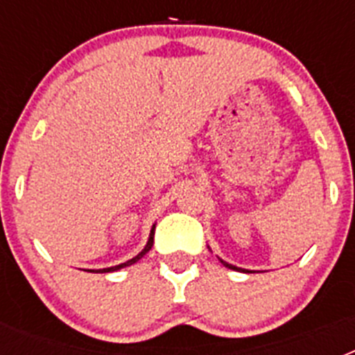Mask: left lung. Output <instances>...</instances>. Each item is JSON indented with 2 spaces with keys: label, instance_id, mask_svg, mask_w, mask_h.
Returning a JSON list of instances; mask_svg holds the SVG:
<instances>
[{
  "label": "left lung",
  "instance_id": "8db88e82",
  "mask_svg": "<svg viewBox=\"0 0 355 355\" xmlns=\"http://www.w3.org/2000/svg\"><path fill=\"white\" fill-rule=\"evenodd\" d=\"M220 261H222V259H220ZM222 263H224V265H225V266H227V268H233V270H241V268H238V266H233V265H229V263H225V261H222ZM241 272H245V270H241Z\"/></svg>",
  "mask_w": 355,
  "mask_h": 355
}]
</instances>
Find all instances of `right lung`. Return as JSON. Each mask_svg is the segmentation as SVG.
Instances as JSON below:
<instances>
[{"label":"right lung","instance_id":"obj_1","mask_svg":"<svg viewBox=\"0 0 355 355\" xmlns=\"http://www.w3.org/2000/svg\"><path fill=\"white\" fill-rule=\"evenodd\" d=\"M153 243H155V225H153V229H150L149 241H147V245L144 247V250H142V252L139 254V256H135L133 259H130V261H126V263H121V265H117V266H110V268H103V270H97V272H115V270H119V268H124V266H130V265H133V263H137V261H139L140 258H142L144 254H146V252H149V250H150V247H153ZM90 272H94V270H90Z\"/></svg>","mask_w":355,"mask_h":355}]
</instances>
